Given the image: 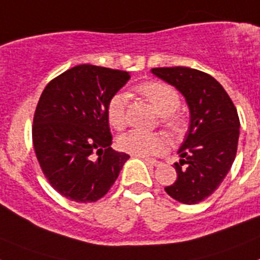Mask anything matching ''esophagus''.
Returning a JSON list of instances; mask_svg holds the SVG:
<instances>
[{
  "label": "esophagus",
  "instance_id": "esophagus-1",
  "mask_svg": "<svg viewBox=\"0 0 260 260\" xmlns=\"http://www.w3.org/2000/svg\"><path fill=\"white\" fill-rule=\"evenodd\" d=\"M135 157L143 158L144 161L148 162V164H151V165H158V161H157V160H153V158H150V157H143V156H135Z\"/></svg>",
  "mask_w": 260,
  "mask_h": 260
}]
</instances>
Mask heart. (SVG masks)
Masks as SVG:
<instances>
[{"mask_svg": "<svg viewBox=\"0 0 260 260\" xmlns=\"http://www.w3.org/2000/svg\"><path fill=\"white\" fill-rule=\"evenodd\" d=\"M138 92L146 98L153 109L161 116L162 125L173 137H180L185 130V121L176 110L180 107V95L176 89L161 82H147L138 87ZM107 118L116 130H122L126 125V96L116 93L107 104ZM118 147L135 156L152 157L167 147V139L158 133H144L130 130L118 138Z\"/></svg>", "mask_w": 260, "mask_h": 260, "instance_id": "heart-1", "label": "heart"}]
</instances>
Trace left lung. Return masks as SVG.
Segmentation results:
<instances>
[{"label": "left lung", "instance_id": "left-lung-1", "mask_svg": "<svg viewBox=\"0 0 260 260\" xmlns=\"http://www.w3.org/2000/svg\"><path fill=\"white\" fill-rule=\"evenodd\" d=\"M153 75L185 98L190 123L174 162L177 180L167 186L169 197L183 204L208 198L231 171L237 153L240 118L221 84L203 71L190 68H156Z\"/></svg>", "mask_w": 260, "mask_h": 260}]
</instances>
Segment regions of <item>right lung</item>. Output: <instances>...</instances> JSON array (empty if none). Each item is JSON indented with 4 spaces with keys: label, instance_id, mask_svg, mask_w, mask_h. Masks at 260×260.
Wrapping results in <instances>:
<instances>
[{
    "label": "right lung",
    "instance_id": "right-lung-1",
    "mask_svg": "<svg viewBox=\"0 0 260 260\" xmlns=\"http://www.w3.org/2000/svg\"><path fill=\"white\" fill-rule=\"evenodd\" d=\"M128 79L127 71L83 63L54 78L41 93L32 127L34 148L53 189L70 201L103 198L130 157L110 147L105 113L109 99Z\"/></svg>",
    "mask_w": 260,
    "mask_h": 260
}]
</instances>
